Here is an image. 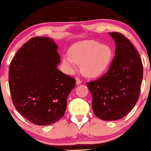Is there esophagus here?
Segmentation results:
<instances>
[{
    "mask_svg": "<svg viewBox=\"0 0 151 151\" xmlns=\"http://www.w3.org/2000/svg\"><path fill=\"white\" fill-rule=\"evenodd\" d=\"M81 83H82V81H81V79H79V78L76 79V85H79V84H81Z\"/></svg>",
    "mask_w": 151,
    "mask_h": 151,
    "instance_id": "1",
    "label": "esophagus"
}]
</instances>
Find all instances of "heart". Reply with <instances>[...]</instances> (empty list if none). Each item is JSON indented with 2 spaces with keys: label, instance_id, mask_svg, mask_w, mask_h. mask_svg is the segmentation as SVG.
<instances>
[{
  "label": "heart",
  "instance_id": "heart-1",
  "mask_svg": "<svg viewBox=\"0 0 151 151\" xmlns=\"http://www.w3.org/2000/svg\"><path fill=\"white\" fill-rule=\"evenodd\" d=\"M68 53L69 56L63 57V63L70 70L75 69V63L81 64L82 73L90 78L102 75L110 65L113 55L110 46L93 40L74 43Z\"/></svg>",
  "mask_w": 151,
  "mask_h": 151
}]
</instances>
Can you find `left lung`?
<instances>
[{
    "mask_svg": "<svg viewBox=\"0 0 151 151\" xmlns=\"http://www.w3.org/2000/svg\"><path fill=\"white\" fill-rule=\"evenodd\" d=\"M116 43L109 70L96 81L87 83L94 114L104 121L123 118L139 99L143 75L140 55L130 41L117 32L109 33Z\"/></svg>",
    "mask_w": 151,
    "mask_h": 151,
    "instance_id": "8db88e82",
    "label": "left lung"
}]
</instances>
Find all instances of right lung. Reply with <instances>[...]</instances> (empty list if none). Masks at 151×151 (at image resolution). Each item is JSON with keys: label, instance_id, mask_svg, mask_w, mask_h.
I'll use <instances>...</instances> for the list:
<instances>
[{"label": "right lung", "instance_id": "1", "mask_svg": "<svg viewBox=\"0 0 151 151\" xmlns=\"http://www.w3.org/2000/svg\"><path fill=\"white\" fill-rule=\"evenodd\" d=\"M54 40L35 37L17 51L9 67V81L14 106L29 122L53 124L64 116L75 79L57 68L61 62Z\"/></svg>", "mask_w": 151, "mask_h": 151}]
</instances>
